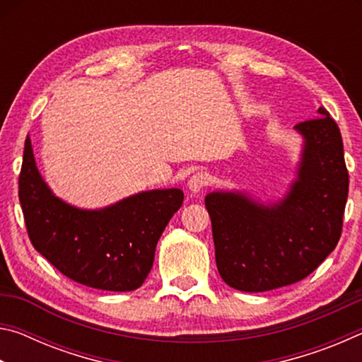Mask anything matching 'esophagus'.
<instances>
[{"mask_svg":"<svg viewBox=\"0 0 362 362\" xmlns=\"http://www.w3.org/2000/svg\"><path fill=\"white\" fill-rule=\"evenodd\" d=\"M207 183H209V175H207L206 173H196L189 177L188 189L192 193H199L207 187Z\"/></svg>","mask_w":362,"mask_h":362,"instance_id":"obj_1","label":"esophagus"}]
</instances>
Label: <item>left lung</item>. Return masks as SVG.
Here are the masks:
<instances>
[{"instance_id":"1","label":"left lung","mask_w":362,"mask_h":362,"mask_svg":"<svg viewBox=\"0 0 362 362\" xmlns=\"http://www.w3.org/2000/svg\"><path fill=\"white\" fill-rule=\"evenodd\" d=\"M303 139L297 177L278 203L243 192H211L216 262L222 279L243 292L302 281L335 249L348 198V170L337 122L324 107L293 127Z\"/></svg>"}]
</instances>
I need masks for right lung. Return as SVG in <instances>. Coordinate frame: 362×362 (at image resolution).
<instances>
[{"instance_id": "add662e5", "label": "right lung", "mask_w": 362, "mask_h": 362, "mask_svg": "<svg viewBox=\"0 0 362 362\" xmlns=\"http://www.w3.org/2000/svg\"><path fill=\"white\" fill-rule=\"evenodd\" d=\"M19 199L33 247L66 278L102 291H136L148 276L156 244L180 209L179 188L148 189L102 209H79L42 179L27 137Z\"/></svg>"}]
</instances>
